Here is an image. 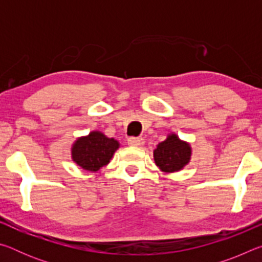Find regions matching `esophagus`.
Listing matches in <instances>:
<instances>
[{
    "mask_svg": "<svg viewBox=\"0 0 262 262\" xmlns=\"http://www.w3.org/2000/svg\"><path fill=\"white\" fill-rule=\"evenodd\" d=\"M141 139L140 137H134V136H132V137H129V139L127 140V142H128V144L129 145H132V147H139V145L141 144Z\"/></svg>",
    "mask_w": 262,
    "mask_h": 262,
    "instance_id": "obj_1",
    "label": "esophagus"
}]
</instances>
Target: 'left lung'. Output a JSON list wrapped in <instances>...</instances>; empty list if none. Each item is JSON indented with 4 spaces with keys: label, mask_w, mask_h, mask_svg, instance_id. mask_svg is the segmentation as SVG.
Wrapping results in <instances>:
<instances>
[{
    "label": "left lung",
    "mask_w": 262,
    "mask_h": 262,
    "mask_svg": "<svg viewBox=\"0 0 262 262\" xmlns=\"http://www.w3.org/2000/svg\"><path fill=\"white\" fill-rule=\"evenodd\" d=\"M156 165L164 172H174L183 168L189 162L190 148L177 135H168L154 151Z\"/></svg>",
    "instance_id": "8db88e82"
}]
</instances>
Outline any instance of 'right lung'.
<instances>
[{
	"instance_id": "obj_1",
	"label": "right lung",
	"mask_w": 262,
	"mask_h": 262,
	"mask_svg": "<svg viewBox=\"0 0 262 262\" xmlns=\"http://www.w3.org/2000/svg\"><path fill=\"white\" fill-rule=\"evenodd\" d=\"M118 148V141L108 139L99 132H92L75 142L73 159L84 170L98 171L100 167L107 165Z\"/></svg>"
}]
</instances>
